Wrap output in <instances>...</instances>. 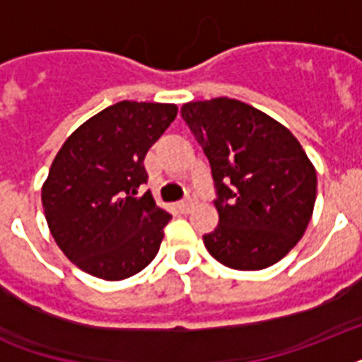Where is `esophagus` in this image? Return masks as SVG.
<instances>
[{"mask_svg": "<svg viewBox=\"0 0 362 362\" xmlns=\"http://www.w3.org/2000/svg\"><path fill=\"white\" fill-rule=\"evenodd\" d=\"M195 201H197V197H195V193H187V197L184 199V201H180L178 203V209L182 210V212H189V209H192L193 204H195Z\"/></svg>", "mask_w": 362, "mask_h": 362, "instance_id": "1", "label": "esophagus"}]
</instances>
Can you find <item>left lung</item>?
Instances as JSON below:
<instances>
[{
  "label": "left lung",
  "instance_id": "left-lung-1",
  "mask_svg": "<svg viewBox=\"0 0 362 362\" xmlns=\"http://www.w3.org/2000/svg\"><path fill=\"white\" fill-rule=\"evenodd\" d=\"M218 192V227L204 235L216 261L235 270L278 263L303 238L317 175L286 125L252 105L216 98L182 105Z\"/></svg>",
  "mask_w": 362,
  "mask_h": 362
}]
</instances>
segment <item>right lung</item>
Returning <instances> with one entry per match:
<instances>
[{
    "mask_svg": "<svg viewBox=\"0 0 362 362\" xmlns=\"http://www.w3.org/2000/svg\"><path fill=\"white\" fill-rule=\"evenodd\" d=\"M173 103L120 101L76 127L56 153L41 189L48 229L65 257L118 281L150 264L170 214L146 182L144 156L176 118Z\"/></svg>",
    "mask_w": 362,
    "mask_h": 362,
    "instance_id": "1",
    "label": "right lung"
}]
</instances>
